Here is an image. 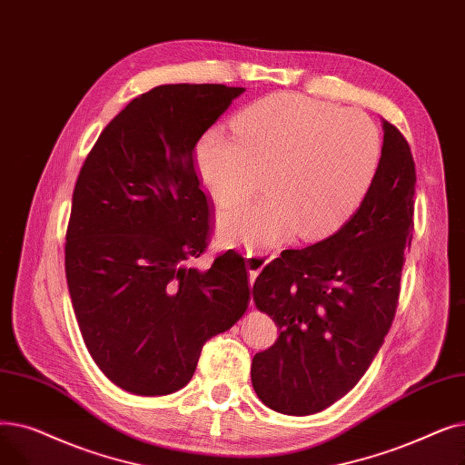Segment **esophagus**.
<instances>
[{"mask_svg":"<svg viewBox=\"0 0 465 465\" xmlns=\"http://www.w3.org/2000/svg\"><path fill=\"white\" fill-rule=\"evenodd\" d=\"M244 257H246V267L250 272V282H255L257 274L262 271L264 264L272 259V255L269 257L267 253H259V252H252V250H248L244 253ZM250 304H253V302H250Z\"/></svg>","mask_w":465,"mask_h":465,"instance_id":"obj_1","label":"esophagus"}]
</instances>
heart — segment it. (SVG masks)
<instances>
[{"mask_svg":"<svg viewBox=\"0 0 465 465\" xmlns=\"http://www.w3.org/2000/svg\"><path fill=\"white\" fill-rule=\"evenodd\" d=\"M232 126L236 136L206 130L194 151L198 178L223 208L250 198L264 175L267 194L219 217L232 242L323 238L356 212L379 172L381 130L360 109L285 93L255 102Z\"/></svg>","mask_w":465,"mask_h":465,"instance_id":"heart-1","label":"heart"}]
</instances>
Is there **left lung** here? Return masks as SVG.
Returning a JSON list of instances; mask_svg holds the SVG:
<instances>
[{
    "label": "left lung",
    "mask_w": 465,
    "mask_h": 465,
    "mask_svg": "<svg viewBox=\"0 0 465 465\" xmlns=\"http://www.w3.org/2000/svg\"><path fill=\"white\" fill-rule=\"evenodd\" d=\"M379 172L358 212L329 238L285 250L253 283V302L280 327L252 361L259 400L282 414L339 401L369 369L391 327L414 229L416 172L400 128L382 119Z\"/></svg>",
    "instance_id": "left-lung-1"
}]
</instances>
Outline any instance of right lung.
I'll list each match as a JSON object with an SVG mask.
<instances>
[{
	"instance_id": "obj_1",
	"label": "right lung",
	"mask_w": 465,
	"mask_h": 465,
	"mask_svg": "<svg viewBox=\"0 0 465 465\" xmlns=\"http://www.w3.org/2000/svg\"><path fill=\"white\" fill-rule=\"evenodd\" d=\"M242 86L161 84L109 123L74 189L65 278L94 363L119 388L168 395L183 388L201 350L250 304L242 253L198 271L210 204L194 145Z\"/></svg>"
}]
</instances>
